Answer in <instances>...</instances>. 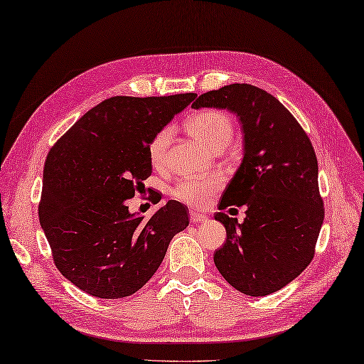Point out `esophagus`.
<instances>
[{
	"label": "esophagus",
	"instance_id": "1",
	"mask_svg": "<svg viewBox=\"0 0 364 364\" xmlns=\"http://www.w3.org/2000/svg\"><path fill=\"white\" fill-rule=\"evenodd\" d=\"M207 220V216L200 212H196V210H190V221L191 223H203Z\"/></svg>",
	"mask_w": 364,
	"mask_h": 364
}]
</instances>
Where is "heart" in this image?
Here are the masks:
<instances>
[{"mask_svg":"<svg viewBox=\"0 0 364 364\" xmlns=\"http://www.w3.org/2000/svg\"><path fill=\"white\" fill-rule=\"evenodd\" d=\"M185 129L195 136L196 140L204 143L210 149H223L233 135L232 118L225 112L216 109L199 110L185 119ZM173 129L164 126L151 136L148 143V157L154 168H161L166 160V148L171 140ZM223 179L220 176L207 177H185L171 190V196L179 203L190 207L200 208L208 204L210 198L221 187Z\"/></svg>","mask_w":364,"mask_h":364,"instance_id":"b5f03b06","label":"heart"}]
</instances>
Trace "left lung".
<instances>
[{
    "mask_svg": "<svg viewBox=\"0 0 364 364\" xmlns=\"http://www.w3.org/2000/svg\"><path fill=\"white\" fill-rule=\"evenodd\" d=\"M191 107L228 109L245 134L243 161L220 210L246 205V218L238 224L215 215L228 233L213 255L216 268L243 294L276 293L310 264L324 221L313 144L291 112L255 85H225L200 95Z\"/></svg>",
    "mask_w": 364,
    "mask_h": 364,
    "instance_id": "1",
    "label": "left lung"
}]
</instances>
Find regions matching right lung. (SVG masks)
Masks as SVG:
<instances>
[{"label":"right lung","instance_id":"1","mask_svg":"<svg viewBox=\"0 0 364 364\" xmlns=\"http://www.w3.org/2000/svg\"><path fill=\"white\" fill-rule=\"evenodd\" d=\"M196 98L114 96L80 117L45 160L40 225L55 268L95 297L131 296L154 276L169 241L188 225L168 200L149 220L126 205L152 173L148 143Z\"/></svg>","mask_w":364,"mask_h":364}]
</instances>
